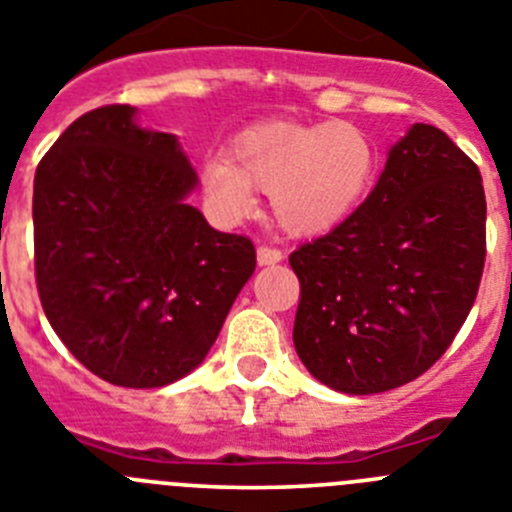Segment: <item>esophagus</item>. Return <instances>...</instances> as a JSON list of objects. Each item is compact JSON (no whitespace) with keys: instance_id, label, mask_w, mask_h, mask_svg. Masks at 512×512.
I'll use <instances>...</instances> for the list:
<instances>
[{"instance_id":"esophagus-1","label":"esophagus","mask_w":512,"mask_h":512,"mask_svg":"<svg viewBox=\"0 0 512 512\" xmlns=\"http://www.w3.org/2000/svg\"><path fill=\"white\" fill-rule=\"evenodd\" d=\"M280 260H283V252L275 250V247H257V265H278Z\"/></svg>"}]
</instances>
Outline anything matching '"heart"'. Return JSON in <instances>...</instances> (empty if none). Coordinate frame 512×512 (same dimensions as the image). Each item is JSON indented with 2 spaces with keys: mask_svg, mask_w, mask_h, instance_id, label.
Wrapping results in <instances>:
<instances>
[{
  "mask_svg": "<svg viewBox=\"0 0 512 512\" xmlns=\"http://www.w3.org/2000/svg\"><path fill=\"white\" fill-rule=\"evenodd\" d=\"M380 150L354 122H265L239 132L227 158L201 165L199 183L211 214L237 222L255 209V191L285 234L313 239L347 222L370 193Z\"/></svg>",
  "mask_w": 512,
  "mask_h": 512,
  "instance_id": "b5f03b06",
  "label": "heart"
}]
</instances>
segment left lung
<instances>
[{
	"label": "left lung",
	"instance_id": "8db88e82",
	"mask_svg": "<svg viewBox=\"0 0 512 512\" xmlns=\"http://www.w3.org/2000/svg\"><path fill=\"white\" fill-rule=\"evenodd\" d=\"M485 216L477 165L441 130L413 124L365 204L288 257L301 283L293 344L306 370L347 395L423 375L477 298Z\"/></svg>",
	"mask_w": 512,
	"mask_h": 512
}]
</instances>
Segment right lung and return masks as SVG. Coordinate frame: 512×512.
I'll use <instances>...</instances> for the list:
<instances>
[{"instance_id":"add662e5","label":"right lung","mask_w":512,"mask_h":512,"mask_svg":"<svg viewBox=\"0 0 512 512\" xmlns=\"http://www.w3.org/2000/svg\"><path fill=\"white\" fill-rule=\"evenodd\" d=\"M170 132L114 104L78 117L35 170L43 311L73 357L122 388H163L209 354L255 273L247 237L209 227Z\"/></svg>"}]
</instances>
